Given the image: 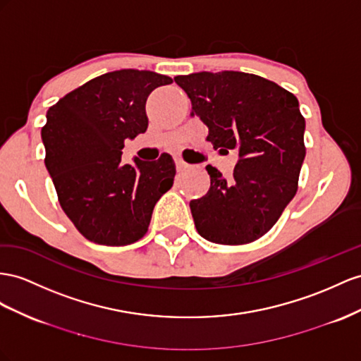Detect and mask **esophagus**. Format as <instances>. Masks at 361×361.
<instances>
[{
  "instance_id": "obj_1",
  "label": "esophagus",
  "mask_w": 361,
  "mask_h": 361,
  "mask_svg": "<svg viewBox=\"0 0 361 361\" xmlns=\"http://www.w3.org/2000/svg\"><path fill=\"white\" fill-rule=\"evenodd\" d=\"M175 166H177V171L183 172V171H188L190 168V164H188L186 161H183L181 159H175Z\"/></svg>"
}]
</instances>
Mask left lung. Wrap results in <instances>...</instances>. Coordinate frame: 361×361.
<instances>
[{
    "instance_id": "left-lung-1",
    "label": "left lung",
    "mask_w": 361,
    "mask_h": 361,
    "mask_svg": "<svg viewBox=\"0 0 361 361\" xmlns=\"http://www.w3.org/2000/svg\"><path fill=\"white\" fill-rule=\"evenodd\" d=\"M173 80L209 128L215 149H236L233 177L207 164L210 189L190 201L198 233L210 243H253L276 224L298 192L305 159L299 100L271 80L243 71H200Z\"/></svg>"
}]
</instances>
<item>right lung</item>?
Masks as SVG:
<instances>
[{
  "label": "right lung",
  "instance_id": "right-lung-1",
  "mask_svg": "<svg viewBox=\"0 0 361 361\" xmlns=\"http://www.w3.org/2000/svg\"><path fill=\"white\" fill-rule=\"evenodd\" d=\"M169 76L116 70L88 80L47 111L41 137L59 204L88 241L128 245L138 241L152 210L175 177L169 154L155 161L122 164L125 140L146 131V99Z\"/></svg>",
  "mask_w": 361,
  "mask_h": 361
}]
</instances>
